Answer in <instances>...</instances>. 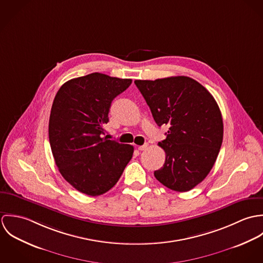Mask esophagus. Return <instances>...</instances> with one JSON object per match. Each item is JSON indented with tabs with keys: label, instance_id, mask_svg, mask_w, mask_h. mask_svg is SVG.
Returning a JSON list of instances; mask_svg holds the SVG:
<instances>
[{
	"label": "esophagus",
	"instance_id": "obj_1",
	"mask_svg": "<svg viewBox=\"0 0 263 263\" xmlns=\"http://www.w3.org/2000/svg\"><path fill=\"white\" fill-rule=\"evenodd\" d=\"M148 146H149L148 144H144V145H142V146H139L138 149L140 151L147 150V149H148Z\"/></svg>",
	"mask_w": 263,
	"mask_h": 263
}]
</instances>
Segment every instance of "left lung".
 <instances>
[{
    "label": "left lung",
    "mask_w": 263,
    "mask_h": 263,
    "mask_svg": "<svg viewBox=\"0 0 263 263\" xmlns=\"http://www.w3.org/2000/svg\"><path fill=\"white\" fill-rule=\"evenodd\" d=\"M156 123L169 126L159 143L166 154L154 172L166 187L184 192L200 183L212 170L223 142L222 113L213 95L185 77L136 80Z\"/></svg>",
    "instance_id": "left-lung-1"
}]
</instances>
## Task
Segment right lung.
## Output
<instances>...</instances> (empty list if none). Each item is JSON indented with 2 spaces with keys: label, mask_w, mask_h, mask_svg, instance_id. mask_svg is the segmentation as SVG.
<instances>
[{
  "label": "right lung",
  "mask_w": 263,
  "mask_h": 263,
  "mask_svg": "<svg viewBox=\"0 0 263 263\" xmlns=\"http://www.w3.org/2000/svg\"><path fill=\"white\" fill-rule=\"evenodd\" d=\"M132 79L92 73L66 82L49 116L48 137L62 176L78 191L101 195L116 184L134 147L103 138L113 99Z\"/></svg>",
  "instance_id": "right-lung-1"
}]
</instances>
